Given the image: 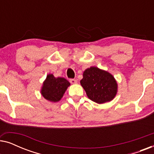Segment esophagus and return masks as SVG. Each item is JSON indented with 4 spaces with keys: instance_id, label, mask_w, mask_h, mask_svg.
Segmentation results:
<instances>
[{
    "instance_id": "obj_1",
    "label": "esophagus",
    "mask_w": 154,
    "mask_h": 154,
    "mask_svg": "<svg viewBox=\"0 0 154 154\" xmlns=\"http://www.w3.org/2000/svg\"><path fill=\"white\" fill-rule=\"evenodd\" d=\"M69 81H70V83H71V84H75V83H77V80L73 79H70V80H69Z\"/></svg>"
}]
</instances>
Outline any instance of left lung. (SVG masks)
I'll return each instance as SVG.
<instances>
[{"label": "left lung", "mask_w": 154, "mask_h": 154, "mask_svg": "<svg viewBox=\"0 0 154 154\" xmlns=\"http://www.w3.org/2000/svg\"><path fill=\"white\" fill-rule=\"evenodd\" d=\"M81 84L88 98L98 104L112 100L117 92V83L111 73L92 66L83 73Z\"/></svg>", "instance_id": "left-lung-1"}]
</instances>
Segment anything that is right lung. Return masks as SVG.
Wrapping results in <instances>:
<instances>
[{
  "label": "right lung",
  "mask_w": 154,
  "mask_h": 154,
  "mask_svg": "<svg viewBox=\"0 0 154 154\" xmlns=\"http://www.w3.org/2000/svg\"><path fill=\"white\" fill-rule=\"evenodd\" d=\"M69 85L70 83L64 78H55L52 74H49L44 81L41 94L50 102H59Z\"/></svg>",
  "instance_id": "right-lung-1"
}]
</instances>
